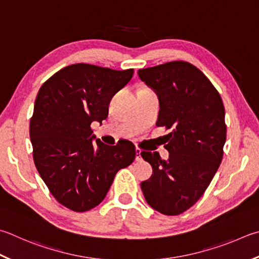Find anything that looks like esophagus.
Here are the masks:
<instances>
[{
	"mask_svg": "<svg viewBox=\"0 0 259 259\" xmlns=\"http://www.w3.org/2000/svg\"><path fill=\"white\" fill-rule=\"evenodd\" d=\"M143 159V156H142V150H140V148H136V161L137 162H140Z\"/></svg>",
	"mask_w": 259,
	"mask_h": 259,
	"instance_id": "1",
	"label": "esophagus"
}]
</instances>
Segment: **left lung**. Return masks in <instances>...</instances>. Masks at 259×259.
<instances>
[{
	"mask_svg": "<svg viewBox=\"0 0 259 259\" xmlns=\"http://www.w3.org/2000/svg\"><path fill=\"white\" fill-rule=\"evenodd\" d=\"M138 76L159 97L156 125L171 131L164 146L168 161L158 153L142 152L153 175L140 187L154 209L179 215L204 195L222 161L227 139L222 98L209 79L186 61L140 69Z\"/></svg>",
	"mask_w": 259,
	"mask_h": 259,
	"instance_id": "obj_1",
	"label": "left lung"
}]
</instances>
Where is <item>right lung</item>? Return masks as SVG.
Instances as JSON below:
<instances>
[{"mask_svg":"<svg viewBox=\"0 0 259 259\" xmlns=\"http://www.w3.org/2000/svg\"><path fill=\"white\" fill-rule=\"evenodd\" d=\"M133 76L134 69L76 63L59 70L39 88L29 124L32 157L51 194L69 209L96 207L116 172L134 162L133 143H95L91 128L93 121L106 119L112 97Z\"/></svg>","mask_w":259,"mask_h":259,"instance_id":"add662e5","label":"right lung"}]
</instances>
